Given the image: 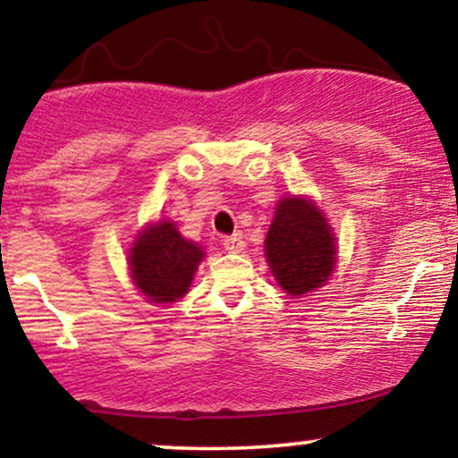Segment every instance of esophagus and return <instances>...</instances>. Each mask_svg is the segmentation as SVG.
I'll return each instance as SVG.
<instances>
[{
  "instance_id": "1",
  "label": "esophagus",
  "mask_w": 458,
  "mask_h": 458,
  "mask_svg": "<svg viewBox=\"0 0 458 458\" xmlns=\"http://www.w3.org/2000/svg\"><path fill=\"white\" fill-rule=\"evenodd\" d=\"M224 247L230 251V254H239V251L245 250V239L241 233H234L233 236H225Z\"/></svg>"
}]
</instances>
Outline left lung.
I'll list each match as a JSON object with an SVG mask.
<instances>
[{
	"label": "left lung",
	"instance_id": "obj_1",
	"mask_svg": "<svg viewBox=\"0 0 458 458\" xmlns=\"http://www.w3.org/2000/svg\"><path fill=\"white\" fill-rule=\"evenodd\" d=\"M273 277L293 297L317 291L335 267V236L306 198H282L265 239Z\"/></svg>",
	"mask_w": 458,
	"mask_h": 458
}]
</instances>
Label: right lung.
Listing matches in <instances>:
<instances>
[{"mask_svg":"<svg viewBox=\"0 0 458 458\" xmlns=\"http://www.w3.org/2000/svg\"><path fill=\"white\" fill-rule=\"evenodd\" d=\"M202 259V247L182 239L174 222L161 219L138 234L129 250V269L148 301L172 303L187 295Z\"/></svg>","mask_w":458,"mask_h":458,"instance_id":"add662e5","label":"right lung"}]
</instances>
